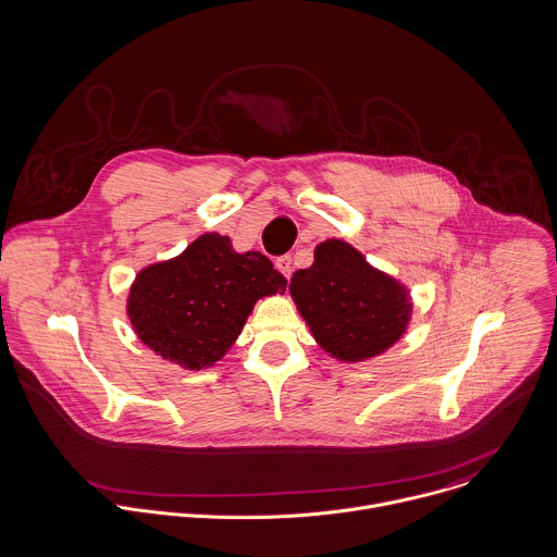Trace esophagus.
Segmentation results:
<instances>
[{"label": "esophagus", "instance_id": "1", "mask_svg": "<svg viewBox=\"0 0 557 557\" xmlns=\"http://www.w3.org/2000/svg\"><path fill=\"white\" fill-rule=\"evenodd\" d=\"M275 267H277V271H280L286 280L293 275V258H290V256H280V258L275 260Z\"/></svg>", "mask_w": 557, "mask_h": 557}]
</instances>
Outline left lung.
I'll return each instance as SVG.
<instances>
[{
    "label": "left lung",
    "instance_id": "obj_1",
    "mask_svg": "<svg viewBox=\"0 0 557 557\" xmlns=\"http://www.w3.org/2000/svg\"><path fill=\"white\" fill-rule=\"evenodd\" d=\"M288 290L314 339L339 361L385 352L413 312L409 290L339 238L317 245L312 267L295 271Z\"/></svg>",
    "mask_w": 557,
    "mask_h": 557
}]
</instances>
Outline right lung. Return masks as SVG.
Returning <instances> with one entry per match:
<instances>
[{
	"mask_svg": "<svg viewBox=\"0 0 557 557\" xmlns=\"http://www.w3.org/2000/svg\"><path fill=\"white\" fill-rule=\"evenodd\" d=\"M286 277L260 251L236 253L207 232L181 256L141 269L126 314L137 337L187 370L220 361L262 297L284 295Z\"/></svg>",
	"mask_w": 557,
	"mask_h": 557,
	"instance_id": "1",
	"label": "right lung"
}]
</instances>
